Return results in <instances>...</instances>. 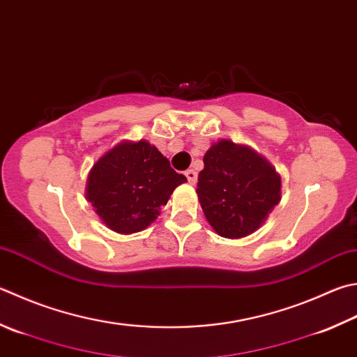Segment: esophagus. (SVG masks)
I'll use <instances>...</instances> for the list:
<instances>
[{
    "label": "esophagus",
    "mask_w": 357,
    "mask_h": 357,
    "mask_svg": "<svg viewBox=\"0 0 357 357\" xmlns=\"http://www.w3.org/2000/svg\"><path fill=\"white\" fill-rule=\"evenodd\" d=\"M185 176H186L188 181H190V183H192V185L197 181V172L194 171V169H188V171L185 172Z\"/></svg>",
    "instance_id": "esophagus-1"
}]
</instances>
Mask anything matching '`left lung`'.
Here are the masks:
<instances>
[{"label": "left lung", "instance_id": "left-lung-1", "mask_svg": "<svg viewBox=\"0 0 357 357\" xmlns=\"http://www.w3.org/2000/svg\"><path fill=\"white\" fill-rule=\"evenodd\" d=\"M204 165L197 196L216 233L236 239L258 230L280 202L281 178L272 165L227 139L206 151Z\"/></svg>", "mask_w": 357, "mask_h": 357}]
</instances>
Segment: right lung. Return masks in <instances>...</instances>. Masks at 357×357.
<instances>
[{"mask_svg": "<svg viewBox=\"0 0 357 357\" xmlns=\"http://www.w3.org/2000/svg\"><path fill=\"white\" fill-rule=\"evenodd\" d=\"M186 177L147 141L121 143L100 157L86 180V199L104 224L118 233L151 225L160 206Z\"/></svg>", "mask_w": 357, "mask_h": 357, "instance_id": "add662e5", "label": "right lung"}]
</instances>
